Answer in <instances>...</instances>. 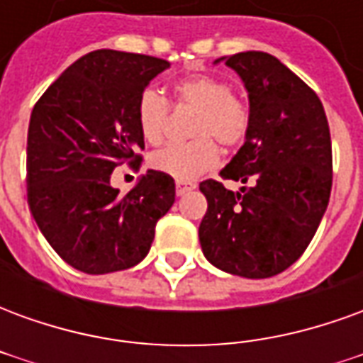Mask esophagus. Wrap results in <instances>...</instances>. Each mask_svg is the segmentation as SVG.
Returning <instances> with one entry per match:
<instances>
[{
	"mask_svg": "<svg viewBox=\"0 0 363 363\" xmlns=\"http://www.w3.org/2000/svg\"><path fill=\"white\" fill-rule=\"evenodd\" d=\"M174 189H177V194L182 196V194H186V192H190V190L196 189V184H192V182H184V181H177Z\"/></svg>",
	"mask_w": 363,
	"mask_h": 363,
	"instance_id": "obj_1",
	"label": "esophagus"
}]
</instances>
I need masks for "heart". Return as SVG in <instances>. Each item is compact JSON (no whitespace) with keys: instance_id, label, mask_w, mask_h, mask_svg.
I'll return each mask as SVG.
<instances>
[{"instance_id":"1","label":"heart","mask_w":363,"mask_h":363,"mask_svg":"<svg viewBox=\"0 0 363 363\" xmlns=\"http://www.w3.org/2000/svg\"><path fill=\"white\" fill-rule=\"evenodd\" d=\"M177 104L196 108L186 143H169L151 155V167L177 181H194L220 163V147H239L251 130V111L233 95L228 82L213 75L182 77L173 87ZM135 120L147 143H161L167 132L169 101L153 87L143 89L135 103Z\"/></svg>"}]
</instances>
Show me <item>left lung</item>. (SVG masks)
Wrapping results in <instances>:
<instances>
[{
    "label": "left lung",
    "mask_w": 363,
    "mask_h": 363,
    "mask_svg": "<svg viewBox=\"0 0 363 363\" xmlns=\"http://www.w3.org/2000/svg\"><path fill=\"white\" fill-rule=\"evenodd\" d=\"M225 60L249 93L251 130L221 169L237 181L200 182L208 200L198 235L204 257L223 272L270 278L296 262L311 243L333 186V147L323 103L291 69L267 52Z\"/></svg>",
    "instance_id": "8db88e82"
}]
</instances>
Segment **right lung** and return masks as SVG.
Returning a JSON list of instances; mask_svg holds the SVG:
<instances>
[{"instance_id": "right-lung-1", "label": "right lung", "mask_w": 363, "mask_h": 363, "mask_svg": "<svg viewBox=\"0 0 363 363\" xmlns=\"http://www.w3.org/2000/svg\"><path fill=\"white\" fill-rule=\"evenodd\" d=\"M167 60L95 50L52 83L30 114L27 198L54 251L85 274L135 267L174 202L173 177L142 174L126 196L111 186L114 167L138 169L143 135L135 103Z\"/></svg>"}]
</instances>
